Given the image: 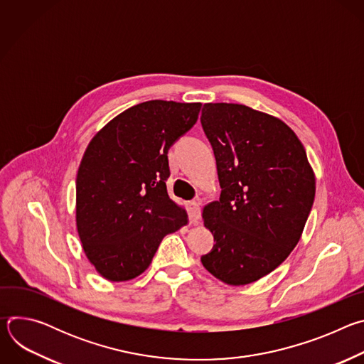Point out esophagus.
Listing matches in <instances>:
<instances>
[{"label":"esophagus","mask_w":364,"mask_h":364,"mask_svg":"<svg viewBox=\"0 0 364 364\" xmlns=\"http://www.w3.org/2000/svg\"><path fill=\"white\" fill-rule=\"evenodd\" d=\"M188 216H190V222L191 223H197L200 219V203L193 200L188 201Z\"/></svg>","instance_id":"esophagus-1"}]
</instances>
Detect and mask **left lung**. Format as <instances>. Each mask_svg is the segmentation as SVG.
I'll return each instance as SVG.
<instances>
[{
    "label": "left lung",
    "mask_w": 364,
    "mask_h": 364,
    "mask_svg": "<svg viewBox=\"0 0 364 364\" xmlns=\"http://www.w3.org/2000/svg\"><path fill=\"white\" fill-rule=\"evenodd\" d=\"M219 201L203 210L213 249L203 267L229 285H246L278 268L296 246L316 197V177L295 132L281 119L237 103H205Z\"/></svg>",
    "instance_id": "1"
}]
</instances>
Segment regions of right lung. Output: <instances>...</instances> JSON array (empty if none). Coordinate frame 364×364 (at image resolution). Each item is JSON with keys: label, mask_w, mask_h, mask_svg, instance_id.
I'll use <instances>...</instances> for the list:
<instances>
[{"label": "right lung", "mask_w": 364, "mask_h": 364, "mask_svg": "<svg viewBox=\"0 0 364 364\" xmlns=\"http://www.w3.org/2000/svg\"><path fill=\"white\" fill-rule=\"evenodd\" d=\"M200 108L198 102H142L89 142L76 178V226L89 262L105 279L141 275L164 236L187 225L186 210L167 193V154Z\"/></svg>", "instance_id": "1"}]
</instances>
